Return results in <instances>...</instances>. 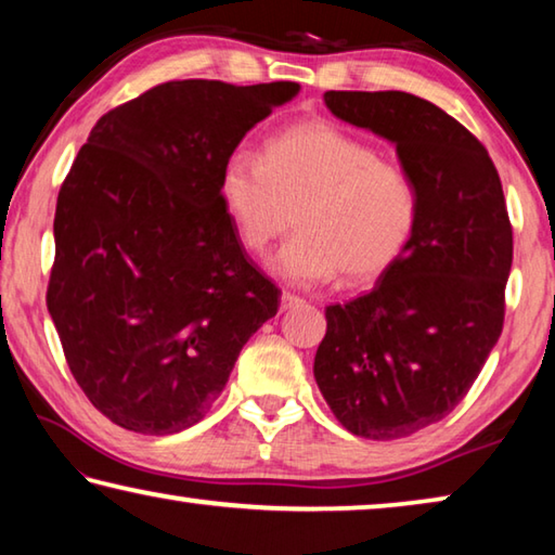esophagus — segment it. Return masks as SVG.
Instances as JSON below:
<instances>
[{"mask_svg": "<svg viewBox=\"0 0 555 555\" xmlns=\"http://www.w3.org/2000/svg\"><path fill=\"white\" fill-rule=\"evenodd\" d=\"M300 304H304V298L288 294V291H284V294H281V311H291V308H296Z\"/></svg>", "mask_w": 555, "mask_h": 555, "instance_id": "1", "label": "esophagus"}]
</instances>
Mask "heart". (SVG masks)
I'll list each match as a JSON object with an SVG mask.
<instances>
[{"instance_id":"obj_1","label":"heart","mask_w":555,"mask_h":555,"mask_svg":"<svg viewBox=\"0 0 555 555\" xmlns=\"http://www.w3.org/2000/svg\"><path fill=\"white\" fill-rule=\"evenodd\" d=\"M264 162L232 154L220 201L244 249L264 251L296 222V237L269 259L271 274L318 286L377 279L416 232L418 191L399 164L331 121H304L264 144Z\"/></svg>"}]
</instances>
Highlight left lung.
<instances>
[{"mask_svg":"<svg viewBox=\"0 0 555 555\" xmlns=\"http://www.w3.org/2000/svg\"><path fill=\"white\" fill-rule=\"evenodd\" d=\"M337 119L397 146L416 232L370 294L327 306L313 374L354 436L393 440L446 418L502 335L512 224L487 149L434 102L327 90Z\"/></svg>","mask_w":555,"mask_h":555,"instance_id":"1","label":"left lung"}]
</instances>
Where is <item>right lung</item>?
<instances>
[{"instance_id":"right-lung-1","label":"right lung","mask_w":555,"mask_h":555,"mask_svg":"<svg viewBox=\"0 0 555 555\" xmlns=\"http://www.w3.org/2000/svg\"><path fill=\"white\" fill-rule=\"evenodd\" d=\"M298 82L171 80L92 127L55 205L49 313L92 406L127 430L191 428L281 291L220 201L244 134Z\"/></svg>"}]
</instances>
